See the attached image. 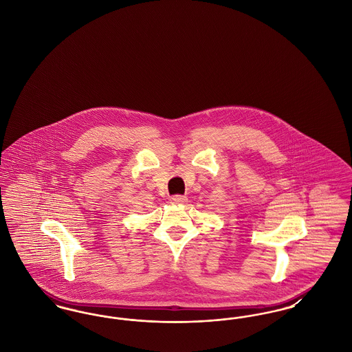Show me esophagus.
<instances>
[{"label": "esophagus", "mask_w": 352, "mask_h": 352, "mask_svg": "<svg viewBox=\"0 0 352 352\" xmlns=\"http://www.w3.org/2000/svg\"><path fill=\"white\" fill-rule=\"evenodd\" d=\"M187 201L184 195H174L171 198V203H175V204H182L184 201Z\"/></svg>", "instance_id": "1"}]
</instances>
